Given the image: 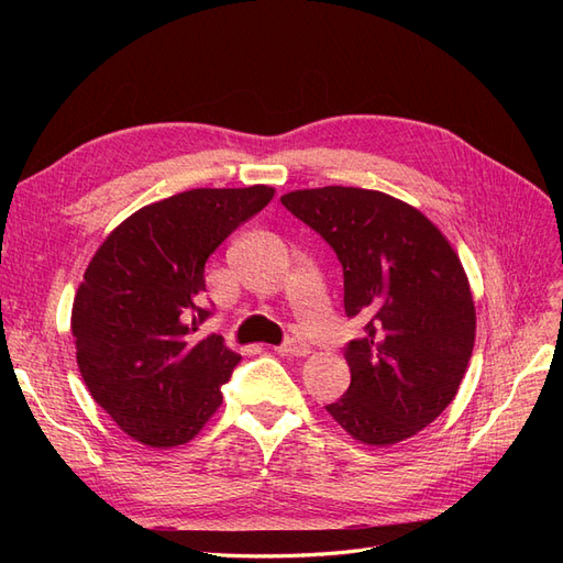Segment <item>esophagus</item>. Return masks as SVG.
I'll list each match as a JSON object with an SVG mask.
<instances>
[{
  "label": "esophagus",
  "instance_id": "obj_1",
  "mask_svg": "<svg viewBox=\"0 0 563 563\" xmlns=\"http://www.w3.org/2000/svg\"><path fill=\"white\" fill-rule=\"evenodd\" d=\"M277 352L286 354V356H305V354H310V347L305 345L302 340H298V338H288L284 345L277 347Z\"/></svg>",
  "mask_w": 563,
  "mask_h": 563
}]
</instances>
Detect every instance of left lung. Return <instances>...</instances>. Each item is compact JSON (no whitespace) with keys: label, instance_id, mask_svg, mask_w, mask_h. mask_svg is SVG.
I'll use <instances>...</instances> for the list:
<instances>
[{"label":"left lung","instance_id":"obj_1","mask_svg":"<svg viewBox=\"0 0 563 563\" xmlns=\"http://www.w3.org/2000/svg\"><path fill=\"white\" fill-rule=\"evenodd\" d=\"M284 207L335 251L345 314L366 319L350 340L347 391L327 411L352 439L391 446L434 422L457 395L476 312L457 253L411 203L364 187H314Z\"/></svg>","mask_w":563,"mask_h":563}]
</instances>
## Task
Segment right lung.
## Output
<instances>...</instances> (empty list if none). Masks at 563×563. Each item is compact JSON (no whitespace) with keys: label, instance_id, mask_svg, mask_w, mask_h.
Segmentation results:
<instances>
[{"label":"right lung","instance_id":"1","mask_svg":"<svg viewBox=\"0 0 563 563\" xmlns=\"http://www.w3.org/2000/svg\"><path fill=\"white\" fill-rule=\"evenodd\" d=\"M275 187H199L147 203L98 246L73 305L77 366L91 397L141 444L172 449L195 439L223 404L242 356L211 333L192 340L211 310L209 255Z\"/></svg>","mask_w":563,"mask_h":563}]
</instances>
